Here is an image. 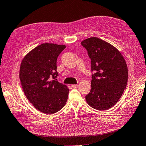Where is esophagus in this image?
<instances>
[{
    "label": "esophagus",
    "mask_w": 146,
    "mask_h": 146,
    "mask_svg": "<svg viewBox=\"0 0 146 146\" xmlns=\"http://www.w3.org/2000/svg\"><path fill=\"white\" fill-rule=\"evenodd\" d=\"M72 87L74 89H76V88H77L78 87V85H72Z\"/></svg>",
    "instance_id": "1"
}]
</instances>
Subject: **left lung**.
Listing matches in <instances>:
<instances>
[{"instance_id": "8db88e82", "label": "left lung", "mask_w": 146, "mask_h": 146, "mask_svg": "<svg viewBox=\"0 0 146 146\" xmlns=\"http://www.w3.org/2000/svg\"><path fill=\"white\" fill-rule=\"evenodd\" d=\"M81 44L91 59L92 72L91 89L85 96L86 100L96 110H108L117 102L126 88L125 61L116 48L98 38L86 39Z\"/></svg>"}]
</instances>
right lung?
<instances>
[{"mask_svg": "<svg viewBox=\"0 0 146 146\" xmlns=\"http://www.w3.org/2000/svg\"><path fill=\"white\" fill-rule=\"evenodd\" d=\"M65 48L64 45L42 44L22 61L19 71L22 88L30 102L42 113L58 112L67 102L69 89L56 80V60Z\"/></svg>", "mask_w": 146, "mask_h": 146, "instance_id": "obj_1", "label": "right lung"}]
</instances>
